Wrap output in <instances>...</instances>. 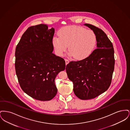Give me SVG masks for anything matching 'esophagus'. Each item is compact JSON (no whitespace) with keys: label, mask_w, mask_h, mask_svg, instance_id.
Segmentation results:
<instances>
[{"label":"esophagus","mask_w":130,"mask_h":130,"mask_svg":"<svg viewBox=\"0 0 130 130\" xmlns=\"http://www.w3.org/2000/svg\"><path fill=\"white\" fill-rule=\"evenodd\" d=\"M65 63H66V65L68 64V63H69V61L67 59H65Z\"/></svg>","instance_id":"esophagus-1"}]
</instances>
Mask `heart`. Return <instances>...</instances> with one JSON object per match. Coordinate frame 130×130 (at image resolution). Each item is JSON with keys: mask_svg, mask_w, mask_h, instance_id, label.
Returning <instances> with one entry per match:
<instances>
[{"mask_svg": "<svg viewBox=\"0 0 130 130\" xmlns=\"http://www.w3.org/2000/svg\"><path fill=\"white\" fill-rule=\"evenodd\" d=\"M96 43V35L93 30L77 26L62 28L58 36L52 39L53 46L58 55L62 56L69 45V54L77 59H82L90 55Z\"/></svg>", "mask_w": 130, "mask_h": 130, "instance_id": "b5f03b06", "label": "heart"}]
</instances>
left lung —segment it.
<instances>
[{
	"instance_id": "8db88e82",
	"label": "left lung",
	"mask_w": 130,
	"mask_h": 130,
	"mask_svg": "<svg viewBox=\"0 0 130 130\" xmlns=\"http://www.w3.org/2000/svg\"><path fill=\"white\" fill-rule=\"evenodd\" d=\"M97 37V49L86 58L71 61L66 65L69 79L74 84L75 95L82 100L94 99L106 91L111 83L115 67L111 41L101 29L85 24Z\"/></svg>"
}]
</instances>
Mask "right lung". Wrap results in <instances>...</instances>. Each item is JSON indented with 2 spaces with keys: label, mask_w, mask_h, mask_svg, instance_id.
Wrapping results in <instances>:
<instances>
[{
  "label": "right lung",
  "mask_w": 130,
  "mask_h": 130,
  "mask_svg": "<svg viewBox=\"0 0 130 130\" xmlns=\"http://www.w3.org/2000/svg\"><path fill=\"white\" fill-rule=\"evenodd\" d=\"M55 29L46 24L31 26L17 45L15 68L22 90L34 99L48 101L56 94L55 80L65 69L63 58L53 53Z\"/></svg>",
  "instance_id": "obj_1"
}]
</instances>
